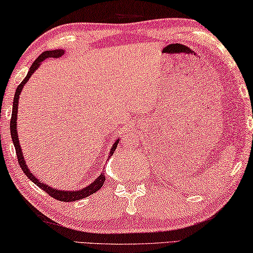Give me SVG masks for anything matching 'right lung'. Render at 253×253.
Returning <instances> with one entry per match:
<instances>
[{
  "instance_id": "1",
  "label": "right lung",
  "mask_w": 253,
  "mask_h": 253,
  "mask_svg": "<svg viewBox=\"0 0 253 253\" xmlns=\"http://www.w3.org/2000/svg\"><path fill=\"white\" fill-rule=\"evenodd\" d=\"M61 55H64V50H49V51H44L41 53V55L37 58V59L33 61V64L31 65L30 70H29L27 76L24 80L21 82V84H20L18 87H16L15 90V94H14V98H13V110H12V117H11V121H10V130H11V136H12V141H13L14 144V148H15V152H16V157H18V161H19V165L20 167H21L22 171L26 173V176L30 179L31 181H33L38 187H40L42 190H44L45 193L48 194L49 196H51L52 198H55L57 201H60V202H75V201H80L82 198H85L89 195H92V194L96 193L97 190L102 187L103 185H104V181H105V175L104 173H101V175L98 176V178L95 181H93L92 184L88 185L87 187L83 188L82 190H75V192H70V190H58L50 187V186L45 185L43 183H41V181L38 180V178H36L35 176L32 175L29 170V168L26 166V163H24V158H23V154L21 151V147H20L19 144V136H18V132H16V118H18V105H19V95L21 93V90L23 88V86L26 85V83L28 82L29 78L31 77V75L33 73H35V70L38 69V67L41 64V61H43L44 59H47V58H58V57H61ZM120 141V139H118L115 143L113 144V147H112L111 151H110V158L111 156H113L115 149L118 147V143Z\"/></svg>"
}]
</instances>
